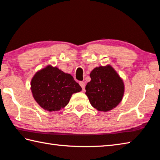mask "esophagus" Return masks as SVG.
I'll return each instance as SVG.
<instances>
[{
	"label": "esophagus",
	"mask_w": 160,
	"mask_h": 160,
	"mask_svg": "<svg viewBox=\"0 0 160 160\" xmlns=\"http://www.w3.org/2000/svg\"><path fill=\"white\" fill-rule=\"evenodd\" d=\"M80 85L81 87L82 88V90L84 91V89H85V82H80Z\"/></svg>",
	"instance_id": "esophagus-1"
}]
</instances>
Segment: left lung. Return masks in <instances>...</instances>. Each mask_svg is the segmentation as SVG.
<instances>
[{
  "label": "left lung",
  "instance_id": "8db88e82",
  "mask_svg": "<svg viewBox=\"0 0 160 160\" xmlns=\"http://www.w3.org/2000/svg\"><path fill=\"white\" fill-rule=\"evenodd\" d=\"M91 81L86 85L85 94L92 107L100 111L113 109L124 94V83L110 64L97 67L91 71Z\"/></svg>",
  "mask_w": 160,
  "mask_h": 160
}]
</instances>
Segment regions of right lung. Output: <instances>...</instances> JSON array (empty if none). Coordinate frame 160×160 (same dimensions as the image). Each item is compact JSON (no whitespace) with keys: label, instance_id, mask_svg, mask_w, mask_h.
<instances>
[{"label":"right lung","instance_id":"add662e5","mask_svg":"<svg viewBox=\"0 0 160 160\" xmlns=\"http://www.w3.org/2000/svg\"><path fill=\"white\" fill-rule=\"evenodd\" d=\"M30 88L36 102L44 110L49 112L64 108L73 93L82 91L71 74L51 64L34 74Z\"/></svg>","mask_w":160,"mask_h":160}]
</instances>
